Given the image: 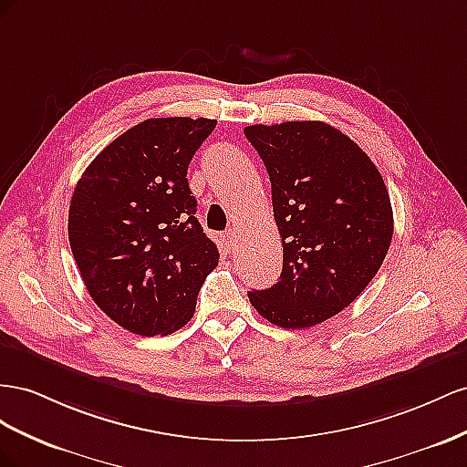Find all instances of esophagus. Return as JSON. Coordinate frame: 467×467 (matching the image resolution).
<instances>
[{"label": "esophagus", "instance_id": "34e87169", "mask_svg": "<svg viewBox=\"0 0 467 467\" xmlns=\"http://www.w3.org/2000/svg\"><path fill=\"white\" fill-rule=\"evenodd\" d=\"M223 244H224V248H226V250H234V246H236V234H234L233 231L224 233V236H223Z\"/></svg>", "mask_w": 467, "mask_h": 467}]
</instances>
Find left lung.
<instances>
[{
  "label": "left lung",
  "instance_id": "1",
  "mask_svg": "<svg viewBox=\"0 0 467 467\" xmlns=\"http://www.w3.org/2000/svg\"><path fill=\"white\" fill-rule=\"evenodd\" d=\"M272 183L284 268L270 289L248 291L264 318L309 328L335 317L378 274L393 236V209L376 164L321 121L250 125Z\"/></svg>",
  "mask_w": 467,
  "mask_h": 467
}]
</instances>
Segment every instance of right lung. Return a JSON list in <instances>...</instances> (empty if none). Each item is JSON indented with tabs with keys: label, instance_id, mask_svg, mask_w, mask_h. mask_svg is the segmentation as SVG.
Returning a JSON list of instances; mask_svg holds the SVG:
<instances>
[{
	"label": "right lung",
	"instance_id": "1",
	"mask_svg": "<svg viewBox=\"0 0 467 467\" xmlns=\"http://www.w3.org/2000/svg\"><path fill=\"white\" fill-rule=\"evenodd\" d=\"M215 119H146L93 158L76 183L68 238L98 307L140 337L192 321L219 250L199 224L188 183Z\"/></svg>",
	"mask_w": 467,
	"mask_h": 467
}]
</instances>
